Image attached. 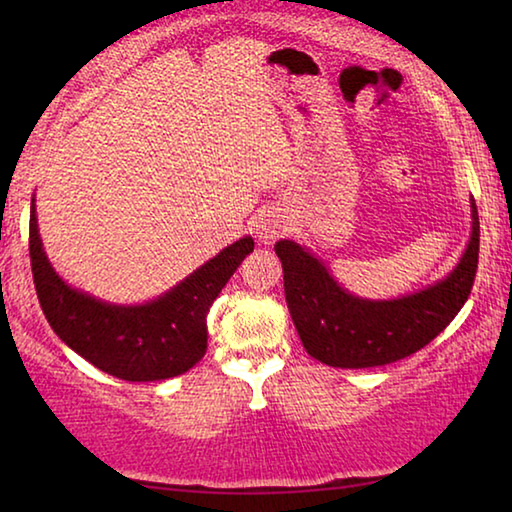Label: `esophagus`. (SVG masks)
<instances>
[{
  "mask_svg": "<svg viewBox=\"0 0 512 512\" xmlns=\"http://www.w3.org/2000/svg\"><path fill=\"white\" fill-rule=\"evenodd\" d=\"M287 225H289V216L284 214L280 207H271V210L259 214L257 225H255V235L259 241H262V244H271L275 237H280L282 232L287 230Z\"/></svg>",
  "mask_w": 512,
  "mask_h": 512,
  "instance_id": "esophagus-1",
  "label": "esophagus"
}]
</instances>
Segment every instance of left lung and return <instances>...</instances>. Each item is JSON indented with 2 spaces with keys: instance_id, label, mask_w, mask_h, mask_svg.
Instances as JSON below:
<instances>
[{
  "instance_id": "1",
  "label": "left lung",
  "mask_w": 512,
  "mask_h": 512,
  "mask_svg": "<svg viewBox=\"0 0 512 512\" xmlns=\"http://www.w3.org/2000/svg\"><path fill=\"white\" fill-rule=\"evenodd\" d=\"M470 207L472 232L458 264L443 280L393 300L354 296L305 246L291 239L277 241L284 296L311 357L334 368H375L411 357L436 339L461 311L474 284L479 264L474 198Z\"/></svg>"
}]
</instances>
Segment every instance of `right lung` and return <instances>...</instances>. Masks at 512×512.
<instances>
[{"label":"right lung","instance_id":"obj_1","mask_svg":"<svg viewBox=\"0 0 512 512\" xmlns=\"http://www.w3.org/2000/svg\"><path fill=\"white\" fill-rule=\"evenodd\" d=\"M253 237L223 248L183 282L144 305H112L69 287L42 248L31 201L29 255L42 314L76 354L126 381L183 375L207 350V311L237 266L253 253Z\"/></svg>","mask_w":512,"mask_h":512}]
</instances>
